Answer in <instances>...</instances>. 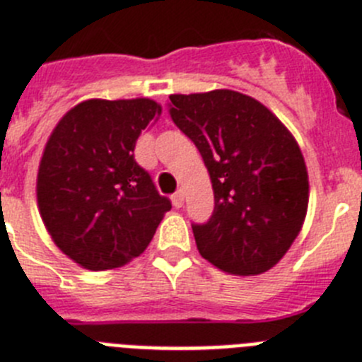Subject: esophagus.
<instances>
[{
    "instance_id": "1",
    "label": "esophagus",
    "mask_w": 362,
    "mask_h": 362,
    "mask_svg": "<svg viewBox=\"0 0 362 362\" xmlns=\"http://www.w3.org/2000/svg\"><path fill=\"white\" fill-rule=\"evenodd\" d=\"M183 203H185V194H183V190L175 192V194L172 195V204H174L175 208H181V206H183Z\"/></svg>"
}]
</instances>
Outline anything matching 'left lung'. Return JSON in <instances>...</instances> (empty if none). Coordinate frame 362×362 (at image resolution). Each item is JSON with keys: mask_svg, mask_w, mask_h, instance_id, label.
Returning <instances> with one entry per match:
<instances>
[{"mask_svg": "<svg viewBox=\"0 0 362 362\" xmlns=\"http://www.w3.org/2000/svg\"><path fill=\"white\" fill-rule=\"evenodd\" d=\"M170 116L199 148L214 188L206 224H194L201 257L253 276L284 258L309 206L300 145L276 116L231 89L170 95Z\"/></svg>", "mask_w": 362, "mask_h": 362, "instance_id": "8db88e82", "label": "left lung"}]
</instances>
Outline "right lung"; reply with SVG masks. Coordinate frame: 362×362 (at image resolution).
Wrapping results in <instances>:
<instances>
[{"instance_id": "right-lung-1", "label": "right lung", "mask_w": 362, "mask_h": 362, "mask_svg": "<svg viewBox=\"0 0 362 362\" xmlns=\"http://www.w3.org/2000/svg\"><path fill=\"white\" fill-rule=\"evenodd\" d=\"M161 115L151 98H91L62 116L37 172V206L55 246L89 271L140 257L172 208L136 163L141 131Z\"/></svg>"}]
</instances>
